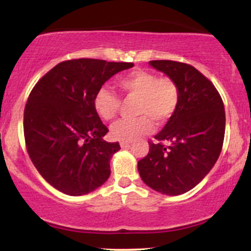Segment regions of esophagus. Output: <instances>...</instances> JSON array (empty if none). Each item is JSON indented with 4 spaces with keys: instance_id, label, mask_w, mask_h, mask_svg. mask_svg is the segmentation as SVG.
<instances>
[{
    "instance_id": "obj_1",
    "label": "esophagus",
    "mask_w": 251,
    "mask_h": 251,
    "mask_svg": "<svg viewBox=\"0 0 251 251\" xmlns=\"http://www.w3.org/2000/svg\"><path fill=\"white\" fill-rule=\"evenodd\" d=\"M129 145H131V143H129V142H120V146H122L123 149L124 148H128Z\"/></svg>"
}]
</instances>
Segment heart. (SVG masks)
I'll return each instance as SVG.
<instances>
[{
	"label": "heart",
	"mask_w": 251,
	"mask_h": 251,
	"mask_svg": "<svg viewBox=\"0 0 251 251\" xmlns=\"http://www.w3.org/2000/svg\"><path fill=\"white\" fill-rule=\"evenodd\" d=\"M118 86L126 98H137L135 112L140 114L133 119H124L111 127L114 139L131 142L148 133L157 124H163L175 114L180 100L179 87L169 76L158 77L146 71H133L118 80ZM94 109L103 120H112L119 112V97L108 88H100L93 99Z\"/></svg>",
	"instance_id": "b5f03b06"
}]
</instances>
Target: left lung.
<instances>
[{"mask_svg":"<svg viewBox=\"0 0 251 251\" xmlns=\"http://www.w3.org/2000/svg\"><path fill=\"white\" fill-rule=\"evenodd\" d=\"M150 65L174 79L179 87L177 111L149 142L148 155L138 162L146 185L177 196L194 189L217 162L226 132V112L218 91L194 66L172 60Z\"/></svg>","mask_w":251,"mask_h":251,"instance_id":"obj_1","label":"left lung"}]
</instances>
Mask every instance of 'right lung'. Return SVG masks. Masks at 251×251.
<instances>
[{"instance_id":"add662e5","label":"right lung","mask_w":251,"mask_h":251,"mask_svg":"<svg viewBox=\"0 0 251 251\" xmlns=\"http://www.w3.org/2000/svg\"><path fill=\"white\" fill-rule=\"evenodd\" d=\"M132 62L73 59L57 63L31 89L24 114L25 148L39 174L53 188L81 196L111 175L109 160L120 150L94 109V96Z\"/></svg>"}]
</instances>
